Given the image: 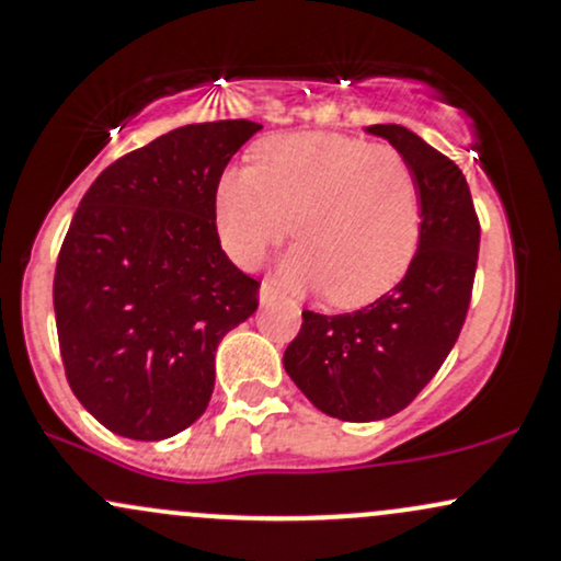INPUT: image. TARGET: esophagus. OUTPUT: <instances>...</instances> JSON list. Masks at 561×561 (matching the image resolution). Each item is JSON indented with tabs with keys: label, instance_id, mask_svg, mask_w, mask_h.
<instances>
[{
	"label": "esophagus",
	"instance_id": "obj_1",
	"mask_svg": "<svg viewBox=\"0 0 561 561\" xmlns=\"http://www.w3.org/2000/svg\"><path fill=\"white\" fill-rule=\"evenodd\" d=\"M272 300H274V285H272V282H263L261 293H259V302H261V306H268Z\"/></svg>",
	"mask_w": 561,
	"mask_h": 561
}]
</instances>
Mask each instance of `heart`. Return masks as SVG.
Wrapping results in <instances>:
<instances>
[{"instance_id":"obj_1","label":"heart","mask_w":561,"mask_h":561,"mask_svg":"<svg viewBox=\"0 0 561 561\" xmlns=\"http://www.w3.org/2000/svg\"><path fill=\"white\" fill-rule=\"evenodd\" d=\"M279 263L289 289H327L356 308L382 298L409 272L420 244V190L409 163L343 134L263 139L250 169L216 186V229L229 259L253 268L289 234Z\"/></svg>"}]
</instances>
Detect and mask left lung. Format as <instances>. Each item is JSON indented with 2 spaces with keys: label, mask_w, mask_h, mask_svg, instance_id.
Returning <instances> with one entry per match:
<instances>
[{
  "label": "left lung",
  "mask_w": 561,
  "mask_h": 561,
  "mask_svg": "<svg viewBox=\"0 0 561 561\" xmlns=\"http://www.w3.org/2000/svg\"><path fill=\"white\" fill-rule=\"evenodd\" d=\"M388 139L420 190V244L409 272L382 298L353 313L302 311L285 371L327 416L388 420L405 409L454 347L465 324L480 224L454 160L398 124L366 126Z\"/></svg>",
  "instance_id": "8db88e82"
}]
</instances>
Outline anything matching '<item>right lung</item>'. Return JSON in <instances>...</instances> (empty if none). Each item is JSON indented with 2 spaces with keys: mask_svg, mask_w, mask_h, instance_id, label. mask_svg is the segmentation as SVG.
Returning <instances> with one entry per match:
<instances>
[{
  "mask_svg": "<svg viewBox=\"0 0 561 561\" xmlns=\"http://www.w3.org/2000/svg\"><path fill=\"white\" fill-rule=\"evenodd\" d=\"M261 128H173L79 203L55 272L57 340L70 390L115 435L165 440L199 420L218 343L259 308V282L221 250L216 186Z\"/></svg>",
  "mask_w": 561,
  "mask_h": 561,
  "instance_id": "1",
  "label": "right lung"
}]
</instances>
